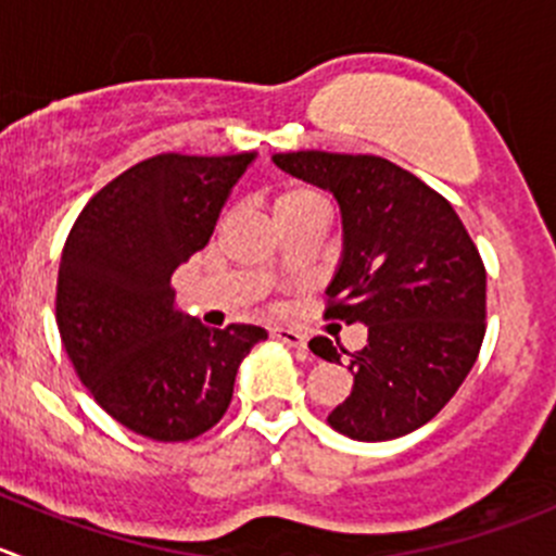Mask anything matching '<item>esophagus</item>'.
Returning a JSON list of instances; mask_svg holds the SVG:
<instances>
[{
	"label": "esophagus",
	"instance_id": "1",
	"mask_svg": "<svg viewBox=\"0 0 556 556\" xmlns=\"http://www.w3.org/2000/svg\"><path fill=\"white\" fill-rule=\"evenodd\" d=\"M274 337H277L279 342L290 344V348L306 350V337L301 331H295V328H274Z\"/></svg>",
	"mask_w": 556,
	"mask_h": 556
}]
</instances>
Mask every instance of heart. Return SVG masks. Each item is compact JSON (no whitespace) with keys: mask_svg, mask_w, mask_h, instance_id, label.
Segmentation results:
<instances>
[{"mask_svg":"<svg viewBox=\"0 0 556 556\" xmlns=\"http://www.w3.org/2000/svg\"><path fill=\"white\" fill-rule=\"evenodd\" d=\"M274 217L279 219H290V217H301V214H312V212H323V201L315 190L301 185H290L282 187V190L274 195Z\"/></svg>","mask_w":556,"mask_h":556,"instance_id":"obj_1","label":"heart"}]
</instances>
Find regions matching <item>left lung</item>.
I'll list each match as a JSON object with an SVG mask.
<instances>
[{
    "mask_svg": "<svg viewBox=\"0 0 556 556\" xmlns=\"http://www.w3.org/2000/svg\"><path fill=\"white\" fill-rule=\"evenodd\" d=\"M274 163L328 190L342 212V263L328 320L364 323L350 355L353 391L328 424L361 443L415 432L451 402L486 333V268L459 214L418 176L375 154L288 152ZM312 353L337 361L331 339Z\"/></svg>",
    "mask_w": 556,
    "mask_h": 556,
    "instance_id": "8db88e82",
    "label": "left lung"
}]
</instances>
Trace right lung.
I'll list each match as a JSON object with an SVG mask.
<instances>
[{
  "label": "right lung",
  "instance_id": "right-lung-1",
  "mask_svg": "<svg viewBox=\"0 0 556 556\" xmlns=\"http://www.w3.org/2000/svg\"><path fill=\"white\" fill-rule=\"evenodd\" d=\"M255 154H157L102 187L75 219L56 279V326L75 375L129 432L185 443L233 399L261 326L206 328L174 306L170 277L208 244Z\"/></svg>",
  "mask_w": 556,
  "mask_h": 556
}]
</instances>
